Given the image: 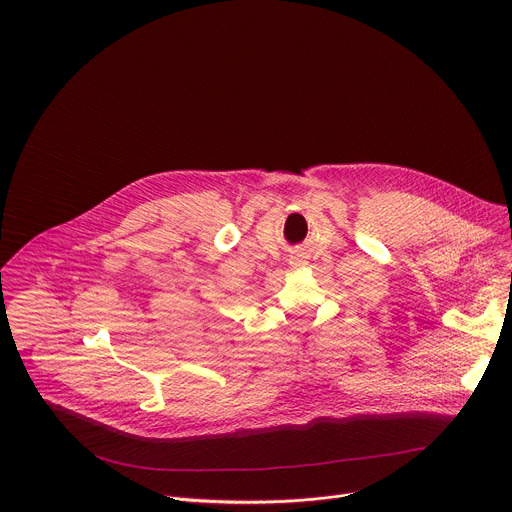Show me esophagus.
<instances>
[{
  "label": "esophagus",
  "mask_w": 512,
  "mask_h": 512,
  "mask_svg": "<svg viewBox=\"0 0 512 512\" xmlns=\"http://www.w3.org/2000/svg\"><path fill=\"white\" fill-rule=\"evenodd\" d=\"M294 261H296V263H300V261H302V255H296V257H294ZM294 261H291V263H294Z\"/></svg>",
  "instance_id": "34e87169"
}]
</instances>
